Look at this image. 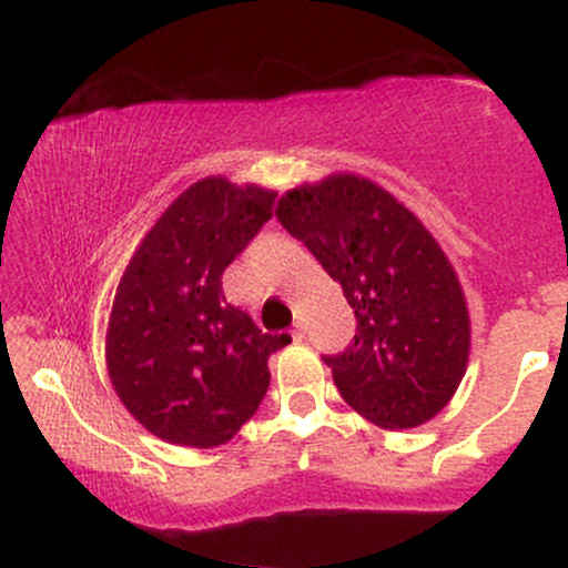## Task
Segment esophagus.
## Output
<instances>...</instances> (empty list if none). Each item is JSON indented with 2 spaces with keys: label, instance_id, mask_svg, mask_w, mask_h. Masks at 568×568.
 Segmentation results:
<instances>
[{
  "label": "esophagus",
  "instance_id": "1",
  "mask_svg": "<svg viewBox=\"0 0 568 568\" xmlns=\"http://www.w3.org/2000/svg\"><path fill=\"white\" fill-rule=\"evenodd\" d=\"M291 336H293V342H302L304 338V325H293V331H291Z\"/></svg>",
  "mask_w": 568,
  "mask_h": 568
}]
</instances>
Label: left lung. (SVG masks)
<instances>
[{
  "instance_id": "left-lung-1",
  "label": "left lung",
  "mask_w": 568,
  "mask_h": 568,
  "mask_svg": "<svg viewBox=\"0 0 568 568\" xmlns=\"http://www.w3.org/2000/svg\"><path fill=\"white\" fill-rule=\"evenodd\" d=\"M275 213L357 317L349 347L323 357L344 400L384 429L433 419L470 357L465 291L438 240L387 189L355 173L291 189Z\"/></svg>"
}]
</instances>
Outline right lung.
<instances>
[{
	"mask_svg": "<svg viewBox=\"0 0 568 568\" xmlns=\"http://www.w3.org/2000/svg\"><path fill=\"white\" fill-rule=\"evenodd\" d=\"M277 192L207 175L141 240L116 285L106 368L122 406L158 438L213 448L232 440L270 387L264 334L224 298L221 275L272 219Z\"/></svg>",
	"mask_w": 568,
	"mask_h": 568,
	"instance_id": "add662e5",
	"label": "right lung"
}]
</instances>
